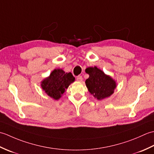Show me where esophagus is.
<instances>
[{
    "label": "esophagus",
    "instance_id": "1",
    "mask_svg": "<svg viewBox=\"0 0 154 154\" xmlns=\"http://www.w3.org/2000/svg\"><path fill=\"white\" fill-rule=\"evenodd\" d=\"M77 81H79V82H81V81H83V77L81 75H79V76L77 77Z\"/></svg>",
    "mask_w": 154,
    "mask_h": 154
}]
</instances>
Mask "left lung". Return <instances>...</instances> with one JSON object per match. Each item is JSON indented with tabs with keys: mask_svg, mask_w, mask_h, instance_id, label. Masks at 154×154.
<instances>
[{
	"mask_svg": "<svg viewBox=\"0 0 154 154\" xmlns=\"http://www.w3.org/2000/svg\"><path fill=\"white\" fill-rule=\"evenodd\" d=\"M85 72L89 77L85 81L86 86L92 95L98 100L105 99L114 93L116 82L97 67H88Z\"/></svg>",
	"mask_w": 154,
	"mask_h": 154,
	"instance_id": "obj_1",
	"label": "left lung"
}]
</instances>
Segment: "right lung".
<instances>
[{
	"label": "right lung",
	"mask_w": 154,
	"mask_h": 154,
	"mask_svg": "<svg viewBox=\"0 0 154 154\" xmlns=\"http://www.w3.org/2000/svg\"><path fill=\"white\" fill-rule=\"evenodd\" d=\"M75 81L71 73H65L60 69H54L50 77L42 82V87L48 95L55 100L60 99L69 85Z\"/></svg>",
	"instance_id": "add662e5"
}]
</instances>
